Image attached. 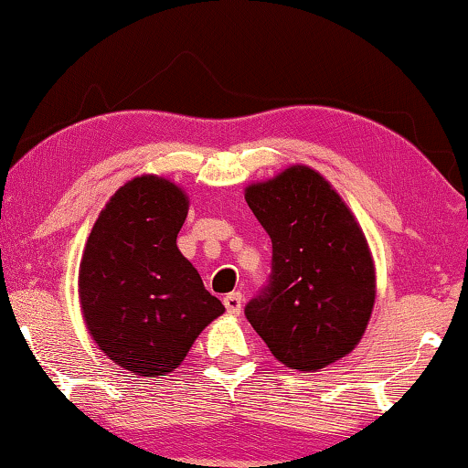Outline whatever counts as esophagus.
Masks as SVG:
<instances>
[{"label":"esophagus","instance_id":"34e87169","mask_svg":"<svg viewBox=\"0 0 468 468\" xmlns=\"http://www.w3.org/2000/svg\"><path fill=\"white\" fill-rule=\"evenodd\" d=\"M223 304H226V311L229 315H239L242 311V293L240 292H232L223 298Z\"/></svg>","mask_w":468,"mask_h":468}]
</instances>
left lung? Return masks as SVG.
I'll use <instances>...</instances> for the list:
<instances>
[{
	"label": "left lung",
	"instance_id": "1",
	"mask_svg": "<svg viewBox=\"0 0 468 468\" xmlns=\"http://www.w3.org/2000/svg\"><path fill=\"white\" fill-rule=\"evenodd\" d=\"M272 240L268 283L245 306L285 367L319 370L360 341L375 304V268L360 226L319 172L292 165L247 187Z\"/></svg>",
	"mask_w": 468,
	"mask_h": 468
}]
</instances>
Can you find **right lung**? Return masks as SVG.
<instances>
[{"label": "right lung", "mask_w": 468, "mask_h": 468, "mask_svg": "<svg viewBox=\"0 0 468 468\" xmlns=\"http://www.w3.org/2000/svg\"><path fill=\"white\" fill-rule=\"evenodd\" d=\"M187 196L146 175L123 185L89 234L79 272L98 347L140 377L172 373L223 304L176 247Z\"/></svg>", "instance_id": "right-lung-1"}]
</instances>
